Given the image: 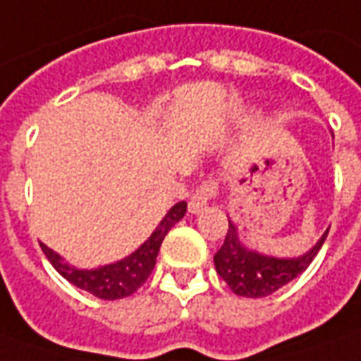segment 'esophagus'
Segmentation results:
<instances>
[{
  "label": "esophagus",
  "instance_id": "34e87169",
  "mask_svg": "<svg viewBox=\"0 0 361 361\" xmlns=\"http://www.w3.org/2000/svg\"><path fill=\"white\" fill-rule=\"evenodd\" d=\"M216 191H219V183L215 180H205L197 189H195V193L191 195L189 199V213H193V215H197L201 213L203 209H207L209 205V201L215 197Z\"/></svg>",
  "mask_w": 361,
  "mask_h": 361
}]
</instances>
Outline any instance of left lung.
<instances>
[{"label": "left lung", "instance_id": "8db88e82", "mask_svg": "<svg viewBox=\"0 0 361 361\" xmlns=\"http://www.w3.org/2000/svg\"><path fill=\"white\" fill-rule=\"evenodd\" d=\"M326 234L329 231L303 256L274 258L246 248L238 238L236 224L228 219V231L224 236L223 246L215 254L216 274L240 297H252V299L268 297L309 268V264L326 240Z\"/></svg>", "mask_w": 361, "mask_h": 361}]
</instances>
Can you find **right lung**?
I'll return each instance as SVG.
<instances>
[{
	"label": "right lung",
	"mask_w": 361,
	"mask_h": 361,
	"mask_svg": "<svg viewBox=\"0 0 361 361\" xmlns=\"http://www.w3.org/2000/svg\"><path fill=\"white\" fill-rule=\"evenodd\" d=\"M185 211H188L185 201L176 203L166 213L160 224L156 226L154 233L150 234V238L138 250L133 252L127 258L115 262V264H107V266H99V268L78 269L70 266L60 254L50 250L49 246H44L42 242H40V248L58 274L68 279L72 286L80 287L87 293L99 297V299L115 301V299H123V297L133 295L148 279V276L152 274L156 266V256L160 252L164 236L170 233L173 224L183 219Z\"/></svg>",
	"instance_id": "1"
}]
</instances>
